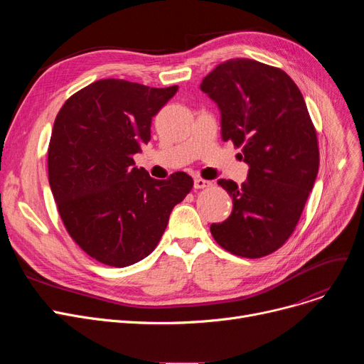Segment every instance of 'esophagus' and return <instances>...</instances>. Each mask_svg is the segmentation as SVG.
Here are the masks:
<instances>
[{
    "mask_svg": "<svg viewBox=\"0 0 364 364\" xmlns=\"http://www.w3.org/2000/svg\"><path fill=\"white\" fill-rule=\"evenodd\" d=\"M193 186H195L196 190H199V188H208V187H211L213 183H211V181H206V180H203V178H195Z\"/></svg>",
    "mask_w": 364,
    "mask_h": 364,
    "instance_id": "obj_1",
    "label": "esophagus"
}]
</instances>
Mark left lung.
<instances>
[{"label":"left lung","mask_w":364,"mask_h":364,"mask_svg":"<svg viewBox=\"0 0 364 364\" xmlns=\"http://www.w3.org/2000/svg\"><path fill=\"white\" fill-rule=\"evenodd\" d=\"M200 90L218 105L223 140L242 147L239 158L250 165L242 186L218 180L233 211L211 225V235L237 257H265L294 233L317 177L310 113L288 73L251 59L220 63Z\"/></svg>","instance_id":"1"}]
</instances>
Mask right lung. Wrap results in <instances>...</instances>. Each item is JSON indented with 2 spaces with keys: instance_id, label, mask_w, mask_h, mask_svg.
<instances>
[{
  "instance_id": "obj_1",
  "label": "right lung",
  "mask_w": 364,
  "mask_h": 364,
  "mask_svg": "<svg viewBox=\"0 0 364 364\" xmlns=\"http://www.w3.org/2000/svg\"><path fill=\"white\" fill-rule=\"evenodd\" d=\"M177 90L100 80L57 113L48 144L51 192L69 236L102 264L121 269L151 254L172 208L193 187L186 172L155 180L132 159Z\"/></svg>"
}]
</instances>
